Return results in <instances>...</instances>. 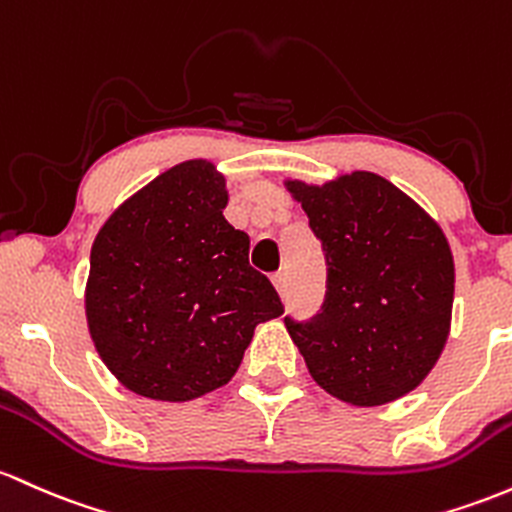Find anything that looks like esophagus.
I'll return each mask as SVG.
<instances>
[{
	"label": "esophagus",
	"instance_id": "obj_1",
	"mask_svg": "<svg viewBox=\"0 0 512 512\" xmlns=\"http://www.w3.org/2000/svg\"><path fill=\"white\" fill-rule=\"evenodd\" d=\"M272 284L277 286V291H279V294H284V291H286V274H284V272H277V274H272Z\"/></svg>",
	"mask_w": 512,
	"mask_h": 512
}]
</instances>
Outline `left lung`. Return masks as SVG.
Listing matches in <instances>:
<instances>
[{
    "label": "left lung",
    "mask_w": 512,
    "mask_h": 512,
    "mask_svg": "<svg viewBox=\"0 0 512 512\" xmlns=\"http://www.w3.org/2000/svg\"><path fill=\"white\" fill-rule=\"evenodd\" d=\"M328 262L311 323L284 318L313 381L357 408L411 393L452 325L454 260L435 218L389 179L355 170L325 184L286 179Z\"/></svg>",
    "instance_id": "obj_1"
}]
</instances>
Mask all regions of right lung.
<instances>
[{"instance_id":"1","label":"right lung","mask_w":512,"mask_h":512,"mask_svg":"<svg viewBox=\"0 0 512 512\" xmlns=\"http://www.w3.org/2000/svg\"><path fill=\"white\" fill-rule=\"evenodd\" d=\"M226 204L213 162H179L128 196L94 238L87 328L101 362L138 396L184 403L221 389L257 325L284 313Z\"/></svg>"}]
</instances>
